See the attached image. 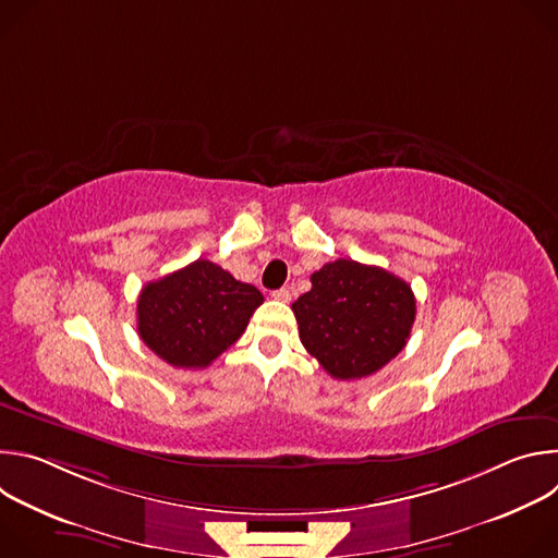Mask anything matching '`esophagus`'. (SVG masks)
I'll return each mask as SVG.
<instances>
[{"label":"esophagus","mask_w":558,"mask_h":558,"mask_svg":"<svg viewBox=\"0 0 558 558\" xmlns=\"http://www.w3.org/2000/svg\"><path fill=\"white\" fill-rule=\"evenodd\" d=\"M271 298L278 300V302H289V300H291V291L282 287V289H276V291L271 293Z\"/></svg>","instance_id":"1"}]
</instances>
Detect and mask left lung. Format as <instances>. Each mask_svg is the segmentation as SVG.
Segmentation results:
<instances>
[{
    "label": "left lung",
    "instance_id": "left-lung-1",
    "mask_svg": "<svg viewBox=\"0 0 558 558\" xmlns=\"http://www.w3.org/2000/svg\"><path fill=\"white\" fill-rule=\"evenodd\" d=\"M291 308L304 349L336 379L386 366L407 347L417 311L409 282L344 258L315 271Z\"/></svg>",
    "mask_w": 558,
    "mask_h": 558
}]
</instances>
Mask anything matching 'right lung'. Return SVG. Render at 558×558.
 Listing matches in <instances>:
<instances>
[{
	"mask_svg": "<svg viewBox=\"0 0 558 558\" xmlns=\"http://www.w3.org/2000/svg\"><path fill=\"white\" fill-rule=\"evenodd\" d=\"M263 304V293L211 260L147 282L136 304L141 340L177 368H205L227 351Z\"/></svg>",
	"mask_w": 558,
	"mask_h": 558,
	"instance_id": "right-lung-1",
	"label": "right lung"
}]
</instances>
